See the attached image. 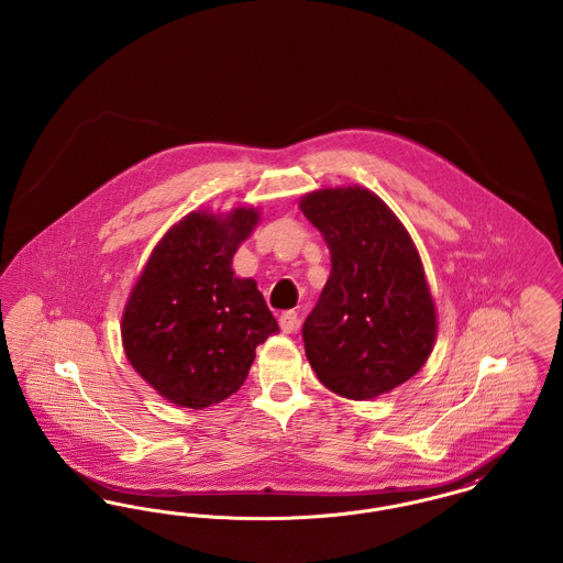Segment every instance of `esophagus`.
Returning a JSON list of instances; mask_svg holds the SVG:
<instances>
[{
    "instance_id": "obj_1",
    "label": "esophagus",
    "mask_w": 563,
    "mask_h": 563,
    "mask_svg": "<svg viewBox=\"0 0 563 563\" xmlns=\"http://www.w3.org/2000/svg\"><path fill=\"white\" fill-rule=\"evenodd\" d=\"M278 322H280L283 333H294L295 329H297V314H295L294 310L283 312Z\"/></svg>"
}]
</instances>
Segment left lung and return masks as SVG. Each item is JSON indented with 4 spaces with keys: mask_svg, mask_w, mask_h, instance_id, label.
Returning a JSON list of instances; mask_svg holds the SVG:
<instances>
[{
    "mask_svg": "<svg viewBox=\"0 0 563 563\" xmlns=\"http://www.w3.org/2000/svg\"><path fill=\"white\" fill-rule=\"evenodd\" d=\"M331 253V274L303 322L306 356L346 399L379 397L429 361L437 310L418 249L374 191L324 188L299 200Z\"/></svg>",
    "mask_w": 563,
    "mask_h": 563,
    "instance_id": "left-lung-1",
    "label": "left lung"
}]
</instances>
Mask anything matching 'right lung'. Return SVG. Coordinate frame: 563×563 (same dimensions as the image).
Here are the masks:
<instances>
[{
	"label": "right lung",
	"mask_w": 563,
	"mask_h": 563,
	"mask_svg": "<svg viewBox=\"0 0 563 563\" xmlns=\"http://www.w3.org/2000/svg\"><path fill=\"white\" fill-rule=\"evenodd\" d=\"M257 221L253 207L186 214L136 278L122 344L134 372L166 401L189 409L225 401L244 384L255 349L278 333L257 283L232 269Z\"/></svg>",
	"instance_id": "add662e5"
}]
</instances>
